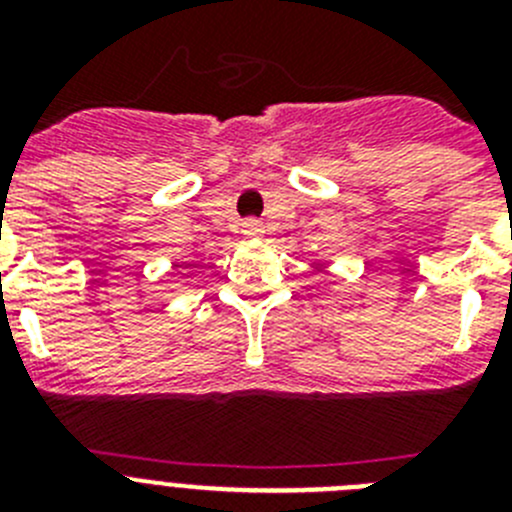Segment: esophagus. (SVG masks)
Here are the masks:
<instances>
[{"label": "esophagus", "instance_id": "34e87169", "mask_svg": "<svg viewBox=\"0 0 512 512\" xmlns=\"http://www.w3.org/2000/svg\"><path fill=\"white\" fill-rule=\"evenodd\" d=\"M241 233L248 235V238H256V235L264 233V228H261L259 220H246V223L241 225Z\"/></svg>", "mask_w": 512, "mask_h": 512}]
</instances>
